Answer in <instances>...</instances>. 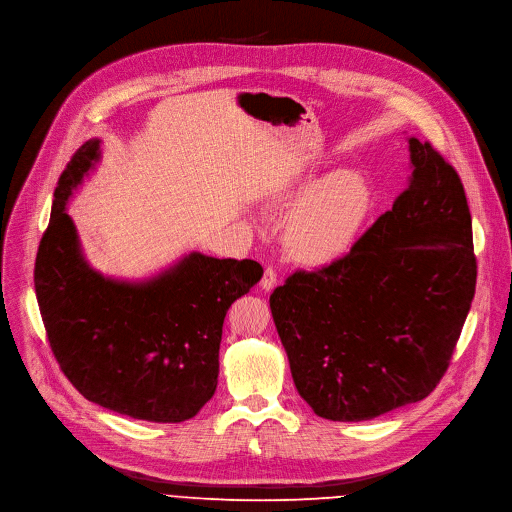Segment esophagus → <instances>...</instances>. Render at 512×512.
<instances>
[{"instance_id":"esophagus-1","label":"esophagus","mask_w":512,"mask_h":512,"mask_svg":"<svg viewBox=\"0 0 512 512\" xmlns=\"http://www.w3.org/2000/svg\"><path fill=\"white\" fill-rule=\"evenodd\" d=\"M275 286H277V273H275V269L273 267H265L263 277H261V290L271 292Z\"/></svg>"}]
</instances>
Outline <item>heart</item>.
Wrapping results in <instances>:
<instances>
[{"label": "heart", "instance_id": "b5f03b06", "mask_svg": "<svg viewBox=\"0 0 512 512\" xmlns=\"http://www.w3.org/2000/svg\"><path fill=\"white\" fill-rule=\"evenodd\" d=\"M297 204L286 228V243L304 263H327L345 255L359 239L374 210V190L359 171H335L316 185L282 198Z\"/></svg>", "mask_w": 512, "mask_h": 512}]
</instances>
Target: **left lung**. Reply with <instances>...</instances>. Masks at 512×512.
<instances>
[{"label": "left lung", "mask_w": 512, "mask_h": 512, "mask_svg": "<svg viewBox=\"0 0 512 512\" xmlns=\"http://www.w3.org/2000/svg\"><path fill=\"white\" fill-rule=\"evenodd\" d=\"M412 175L351 251L298 269L269 298L298 394L329 421H371L427 398L449 367L476 292L463 183L408 138Z\"/></svg>", "instance_id": "left-lung-1"}]
</instances>
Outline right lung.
Returning <instances> with one entry per match:
<instances>
[{
  "instance_id": "1",
  "label": "right lung",
  "mask_w": 512,
  "mask_h": 512,
  "mask_svg": "<svg viewBox=\"0 0 512 512\" xmlns=\"http://www.w3.org/2000/svg\"><path fill=\"white\" fill-rule=\"evenodd\" d=\"M98 159V138L71 157L38 245L34 290L46 339L89 402L151 423L188 421L216 392L224 316L263 267L190 253L149 282L94 271L65 204Z\"/></svg>"
}]
</instances>
